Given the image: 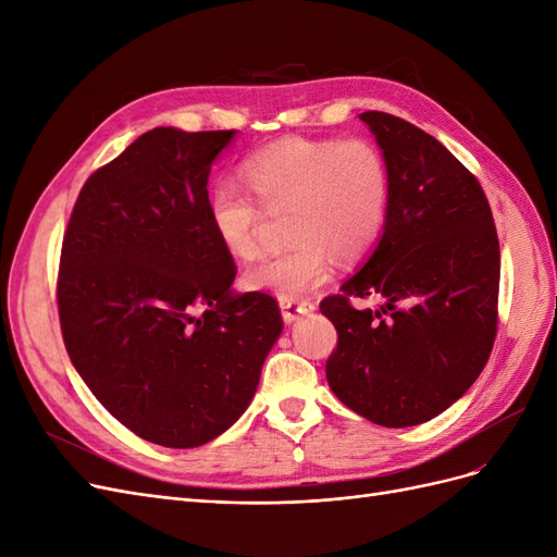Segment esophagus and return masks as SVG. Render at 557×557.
I'll return each mask as SVG.
<instances>
[{"mask_svg":"<svg viewBox=\"0 0 557 557\" xmlns=\"http://www.w3.org/2000/svg\"><path fill=\"white\" fill-rule=\"evenodd\" d=\"M281 305V313H283V320L285 323H295V320L301 315V313H309L313 309L311 301H299V299H285L281 297L278 299Z\"/></svg>","mask_w":557,"mask_h":557,"instance_id":"obj_1","label":"esophagus"}]
</instances>
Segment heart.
Wrapping results in <instances>:
<instances>
[{
    "instance_id": "1",
    "label": "heart",
    "mask_w": 557,
    "mask_h": 557,
    "mask_svg": "<svg viewBox=\"0 0 557 557\" xmlns=\"http://www.w3.org/2000/svg\"><path fill=\"white\" fill-rule=\"evenodd\" d=\"M244 183L223 178L207 197L209 225L232 258L258 252L269 213L288 211L293 248L252 264L244 281L252 290L285 299L305 297L327 283L332 251L356 260L372 248L391 207V172L381 148L362 137H288L258 148L244 164Z\"/></svg>"
}]
</instances>
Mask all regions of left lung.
<instances>
[{
	"mask_svg": "<svg viewBox=\"0 0 557 557\" xmlns=\"http://www.w3.org/2000/svg\"><path fill=\"white\" fill-rule=\"evenodd\" d=\"M391 172L383 237L339 295L325 376L348 409L383 428L446 411L479 379L497 336L499 242L479 178L432 134L364 111ZM379 296V310L352 298Z\"/></svg>",
	"mask_w": 557,
	"mask_h": 557,
	"instance_id": "1",
	"label": "left lung"
}]
</instances>
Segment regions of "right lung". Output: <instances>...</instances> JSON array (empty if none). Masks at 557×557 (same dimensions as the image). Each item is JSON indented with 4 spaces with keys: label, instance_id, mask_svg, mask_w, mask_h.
Returning <instances> with one entry per match:
<instances>
[{
    "label": "right lung",
    "instance_id": "add662e5",
    "mask_svg": "<svg viewBox=\"0 0 557 557\" xmlns=\"http://www.w3.org/2000/svg\"><path fill=\"white\" fill-rule=\"evenodd\" d=\"M234 129L156 127L83 183L64 230L58 313L102 407L146 442L195 448L250 404L283 330L237 276L207 213L211 162Z\"/></svg>",
    "mask_w": 557,
    "mask_h": 557
}]
</instances>
